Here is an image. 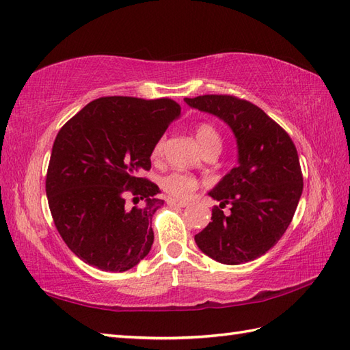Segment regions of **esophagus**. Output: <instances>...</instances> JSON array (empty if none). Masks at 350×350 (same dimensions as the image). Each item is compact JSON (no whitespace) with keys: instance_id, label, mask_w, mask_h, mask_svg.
I'll use <instances>...</instances> for the list:
<instances>
[{"instance_id":"obj_1","label":"esophagus","mask_w":350,"mask_h":350,"mask_svg":"<svg viewBox=\"0 0 350 350\" xmlns=\"http://www.w3.org/2000/svg\"><path fill=\"white\" fill-rule=\"evenodd\" d=\"M166 202H167L169 206H180V208H184V206L189 205V202L180 200V199H174V198H167Z\"/></svg>"}]
</instances>
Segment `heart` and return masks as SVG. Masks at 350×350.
Returning <instances> with one entry per match:
<instances>
[{"label":"heart","mask_w":350,"mask_h":350,"mask_svg":"<svg viewBox=\"0 0 350 350\" xmlns=\"http://www.w3.org/2000/svg\"><path fill=\"white\" fill-rule=\"evenodd\" d=\"M196 142L200 146L202 151H205L211 146H221L220 136L217 130L209 126V124H199L195 130ZM163 139L155 142L152 148V157H160L163 151ZM161 187L170 196L175 198H187L190 193L198 187V181L191 175L183 174V172H170L166 176L161 178Z\"/></svg>","instance_id":"1"}]
</instances>
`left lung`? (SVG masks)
I'll use <instances>...</instances> for the list:
<instances>
[{
	"mask_svg": "<svg viewBox=\"0 0 350 350\" xmlns=\"http://www.w3.org/2000/svg\"><path fill=\"white\" fill-rule=\"evenodd\" d=\"M193 109L226 122L235 136L238 165L208 191L220 202L195 241L209 258L239 265L265 254L283 237L302 193L298 152L289 135L260 107L234 96L184 98ZM231 205L224 216L221 208Z\"/></svg>",
	"mask_w": 350,
	"mask_h": 350,
	"instance_id": "8db88e82",
	"label": "left lung"
}]
</instances>
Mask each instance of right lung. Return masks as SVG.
<instances>
[{"mask_svg": "<svg viewBox=\"0 0 350 350\" xmlns=\"http://www.w3.org/2000/svg\"><path fill=\"white\" fill-rule=\"evenodd\" d=\"M180 116L170 98L102 97L58 131L46 196L61 238L85 263L122 273L150 253L152 215L163 200L141 172L150 170L155 142ZM127 191L144 205L130 208Z\"/></svg>", "mask_w": 350, "mask_h": 350, "instance_id": "1", "label": "right lung"}]
</instances>
